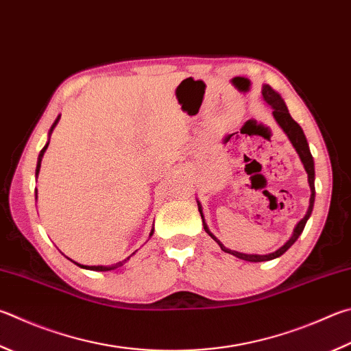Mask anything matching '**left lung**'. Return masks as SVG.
<instances>
[{
	"mask_svg": "<svg viewBox=\"0 0 351 351\" xmlns=\"http://www.w3.org/2000/svg\"><path fill=\"white\" fill-rule=\"evenodd\" d=\"M263 97L267 101V104H270L273 107V117L278 121V124L282 127V130L287 133V136L293 144V147L296 149L299 158H301V161L305 167V171H307L308 175V184H310V189H311V196H310V207H308V212L307 215L304 216V218L299 221V224L296 226L295 232H293V237L285 242V244L279 248V250L269 253V254H245V253H238V252H233V250H228L224 245L221 244V242L216 239L212 233L208 232L207 226L204 224V230H206L210 237H212L216 242H218L221 250L226 252V253H230L233 256H237L239 259H244L248 261V263H264V261H270V259H275L279 258L281 254H284L289 248L295 244L296 239L299 238V234L302 233L305 224H307V219L310 218L311 215V210H313V202H315V162H313V156L310 154V149H308V144H307V139H305L304 132L301 129V125H299L295 119L290 117L289 110H287V106L284 103V99L279 97V93H276L275 90L270 86H264L263 88ZM201 212V210H199ZM202 216V212H201ZM204 222V219H202Z\"/></svg>",
	"mask_w": 351,
	"mask_h": 351,
	"instance_id": "obj_1",
	"label": "left lung"
}]
</instances>
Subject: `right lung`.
<instances>
[{
  "label": "right lung",
  "instance_id": "1",
  "mask_svg": "<svg viewBox=\"0 0 351 351\" xmlns=\"http://www.w3.org/2000/svg\"><path fill=\"white\" fill-rule=\"evenodd\" d=\"M58 121H60V117L56 118V121L53 123V125H52V129H50V132H52L53 129H55V125L58 124ZM47 145H49V143L44 145V149L41 150V154H40V156H38V164H36V175L40 173V167H41V159H43V155H44V152H46V149H47ZM152 234V233H150ZM129 259V258H127ZM127 259H124V263ZM76 264V263H75ZM76 265H80V267H82V269H88V270H97V271H109V270H113V269H117V267H119V265H123V263H119L118 265H114V267H103V265H92V267H88V265H81V264H76Z\"/></svg>",
  "mask_w": 351,
  "mask_h": 351
}]
</instances>
